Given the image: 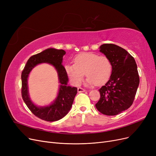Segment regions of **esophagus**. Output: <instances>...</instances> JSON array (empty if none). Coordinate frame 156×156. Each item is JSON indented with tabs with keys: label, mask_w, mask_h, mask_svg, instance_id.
Listing matches in <instances>:
<instances>
[{
	"label": "esophagus",
	"mask_w": 156,
	"mask_h": 156,
	"mask_svg": "<svg viewBox=\"0 0 156 156\" xmlns=\"http://www.w3.org/2000/svg\"><path fill=\"white\" fill-rule=\"evenodd\" d=\"M77 90H78L79 92H84L86 91V90L84 89V88H81V87H79V88H77Z\"/></svg>",
	"instance_id": "obj_1"
}]
</instances>
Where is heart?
<instances>
[{
  "label": "heart",
  "instance_id": "1",
  "mask_svg": "<svg viewBox=\"0 0 156 156\" xmlns=\"http://www.w3.org/2000/svg\"><path fill=\"white\" fill-rule=\"evenodd\" d=\"M66 71L72 83L79 85L85 73L87 83L89 85H100L110 77L112 64L107 56L93 53H83L73 59V65H66Z\"/></svg>",
  "mask_w": 156,
  "mask_h": 156
}]
</instances>
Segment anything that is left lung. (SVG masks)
<instances>
[{
    "mask_svg": "<svg viewBox=\"0 0 156 156\" xmlns=\"http://www.w3.org/2000/svg\"><path fill=\"white\" fill-rule=\"evenodd\" d=\"M100 51L110 59V79L99 91L100 98L96 104L99 112L107 116L121 113L133 104L139 84V75L134 58L124 49L105 44Z\"/></svg>",
    "mask_w": 156,
    "mask_h": 156,
    "instance_id": "left-lung-1",
    "label": "left lung"
}]
</instances>
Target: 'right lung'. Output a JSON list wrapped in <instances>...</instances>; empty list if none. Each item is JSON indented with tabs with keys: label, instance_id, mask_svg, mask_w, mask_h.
I'll return each instance as SVG.
<instances>
[{
	"label": "right lung",
	"instance_id": "right-lung-1",
	"mask_svg": "<svg viewBox=\"0 0 156 156\" xmlns=\"http://www.w3.org/2000/svg\"><path fill=\"white\" fill-rule=\"evenodd\" d=\"M66 52L62 49L50 48L32 56L28 60L21 73V95L23 101L30 111L39 119L48 122L57 121L62 119L70 110L74 98L77 92L76 87L67 85L68 74L62 64V57ZM40 63H48L53 65L58 71L61 86L58 96L54 103L49 106L38 108L30 101L27 93V78L31 69Z\"/></svg>",
	"mask_w": 156,
	"mask_h": 156
}]
</instances>
